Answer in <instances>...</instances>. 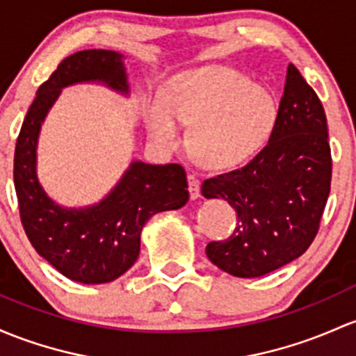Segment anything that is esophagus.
Listing matches in <instances>:
<instances>
[{"instance_id": "esophagus-1", "label": "esophagus", "mask_w": 356, "mask_h": 356, "mask_svg": "<svg viewBox=\"0 0 356 356\" xmlns=\"http://www.w3.org/2000/svg\"><path fill=\"white\" fill-rule=\"evenodd\" d=\"M186 179H188L190 198H192V200H197V198L200 197V183H198V178L195 177V175H188Z\"/></svg>"}]
</instances>
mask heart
<instances>
[{"label": "heart", "instance_id": "obj_1", "mask_svg": "<svg viewBox=\"0 0 356 356\" xmlns=\"http://www.w3.org/2000/svg\"><path fill=\"white\" fill-rule=\"evenodd\" d=\"M278 120L273 95L225 66L177 72L144 103V124L156 146L177 149L192 127L195 158L212 170H232L265 149Z\"/></svg>", "mask_w": 356, "mask_h": 356}]
</instances>
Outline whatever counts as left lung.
I'll return each mask as SVG.
<instances>
[{
	"mask_svg": "<svg viewBox=\"0 0 356 356\" xmlns=\"http://www.w3.org/2000/svg\"><path fill=\"white\" fill-rule=\"evenodd\" d=\"M331 188V149L323 105L293 64L271 139L241 170L202 183L238 213L234 232L205 248L217 268L256 278L304 254L314 241Z\"/></svg>",
	"mask_w": 356,
	"mask_h": 356,
	"instance_id": "left-lung-1",
	"label": "left lung"
}]
</instances>
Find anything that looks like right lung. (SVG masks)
Instances as JSON below:
<instances>
[{"label": "right lung", "mask_w": 356, "mask_h": 356, "mask_svg": "<svg viewBox=\"0 0 356 356\" xmlns=\"http://www.w3.org/2000/svg\"><path fill=\"white\" fill-rule=\"evenodd\" d=\"M103 85L129 97L124 54L88 49L63 60L40 85L17 139L15 190L24 229L42 258L70 280L108 284L136 263L140 232L152 216L181 209L188 202L186 173L179 164L132 161L100 202L64 207L49 197L37 175V146L45 117L64 88Z\"/></svg>", "instance_id": "add662e5"}]
</instances>
